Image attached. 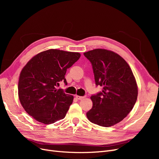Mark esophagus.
Returning <instances> with one entry per match:
<instances>
[{"mask_svg": "<svg viewBox=\"0 0 159 159\" xmlns=\"http://www.w3.org/2000/svg\"><path fill=\"white\" fill-rule=\"evenodd\" d=\"M75 98L78 99H79V100H81V99H83L84 98H85V96H80V95H75Z\"/></svg>", "mask_w": 159, "mask_h": 159, "instance_id": "obj_1", "label": "esophagus"}]
</instances>
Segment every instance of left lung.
Instances as JSON below:
<instances>
[{
	"mask_svg": "<svg viewBox=\"0 0 159 159\" xmlns=\"http://www.w3.org/2000/svg\"><path fill=\"white\" fill-rule=\"evenodd\" d=\"M84 55L92 66L96 86L103 87L91 96L93 107L86 115L99 126H113L126 117L136 103L135 78L126 61L112 51L95 49Z\"/></svg>",
	"mask_w": 159,
	"mask_h": 159,
	"instance_id": "8db88e82",
	"label": "left lung"
}]
</instances>
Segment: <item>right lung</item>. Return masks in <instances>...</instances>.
Instances as JSON below:
<instances>
[{
    "label": "right lung",
    "instance_id": "obj_1",
    "mask_svg": "<svg viewBox=\"0 0 159 159\" xmlns=\"http://www.w3.org/2000/svg\"><path fill=\"white\" fill-rule=\"evenodd\" d=\"M81 56L78 52L51 49L39 53L22 69L18 81V97L23 108L36 121L54 123L64 119L73 102V95L56 89Z\"/></svg>",
    "mask_w": 159,
    "mask_h": 159
}]
</instances>
